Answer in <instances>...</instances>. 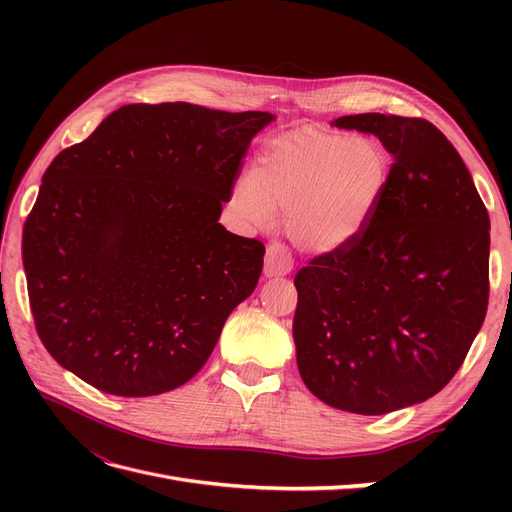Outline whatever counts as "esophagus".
Masks as SVG:
<instances>
[{
	"label": "esophagus",
	"instance_id": "obj_1",
	"mask_svg": "<svg viewBox=\"0 0 512 512\" xmlns=\"http://www.w3.org/2000/svg\"><path fill=\"white\" fill-rule=\"evenodd\" d=\"M275 267H277V247L271 245L269 250H267V265H265V269H267V273H271V271H275Z\"/></svg>",
	"mask_w": 512,
	"mask_h": 512
}]
</instances>
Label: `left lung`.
<instances>
[{
	"instance_id": "left-lung-1",
	"label": "left lung",
	"mask_w": 512,
	"mask_h": 512,
	"mask_svg": "<svg viewBox=\"0 0 512 512\" xmlns=\"http://www.w3.org/2000/svg\"><path fill=\"white\" fill-rule=\"evenodd\" d=\"M271 121L126 104L51 162L23 226V267L38 337L61 367L121 397L198 374L262 271L265 245L220 215Z\"/></svg>"
}]
</instances>
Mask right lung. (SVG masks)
<instances>
[{
  "instance_id": "1",
  "label": "right lung",
  "mask_w": 512,
  "mask_h": 512,
  "mask_svg": "<svg viewBox=\"0 0 512 512\" xmlns=\"http://www.w3.org/2000/svg\"><path fill=\"white\" fill-rule=\"evenodd\" d=\"M333 126L378 136L393 164L359 230L294 277L292 333L324 404L376 416L433 397L466 359L489 303V215L427 119Z\"/></svg>"
}]
</instances>
